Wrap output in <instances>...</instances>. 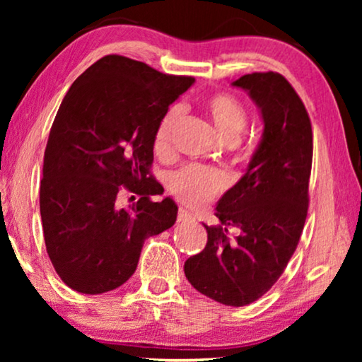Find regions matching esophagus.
I'll list each match as a JSON object with an SVG mask.
<instances>
[{"mask_svg":"<svg viewBox=\"0 0 362 362\" xmlns=\"http://www.w3.org/2000/svg\"><path fill=\"white\" fill-rule=\"evenodd\" d=\"M192 219H194V216H192L191 212H187L186 209L177 211V222H187V221H192Z\"/></svg>","mask_w":362,"mask_h":362,"instance_id":"34e87169","label":"esophagus"}]
</instances>
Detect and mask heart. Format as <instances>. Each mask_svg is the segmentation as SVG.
Returning <instances> with one entry per match:
<instances>
[{
    "label": "heart",
    "instance_id": "heart-1",
    "mask_svg": "<svg viewBox=\"0 0 362 362\" xmlns=\"http://www.w3.org/2000/svg\"><path fill=\"white\" fill-rule=\"evenodd\" d=\"M204 110L214 123L216 130L226 140H234L247 125V110L240 100L224 92L212 93L204 98ZM180 120V108L173 107L161 118L156 128L153 148L158 155L170 150L171 132ZM227 177L221 170L202 165H185L171 173L168 187L181 202L187 206H201L209 202L224 189Z\"/></svg>",
    "mask_w": 362,
    "mask_h": 362
}]
</instances>
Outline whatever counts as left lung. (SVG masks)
I'll use <instances>...</instances> for the list:
<instances>
[{
	"label": "left lung",
	"mask_w": 362,
	"mask_h": 362,
	"mask_svg": "<svg viewBox=\"0 0 362 362\" xmlns=\"http://www.w3.org/2000/svg\"><path fill=\"white\" fill-rule=\"evenodd\" d=\"M249 92L264 118V136L249 170L216 207L217 226H204V250L185 274L202 295L227 306L254 303L284 274L306 214L313 160L308 112L279 72H254L234 82ZM240 234L230 235V229Z\"/></svg>",
	"instance_id": "left-lung-1"
}]
</instances>
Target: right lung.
Segmentation results:
<instances>
[{
    "mask_svg": "<svg viewBox=\"0 0 362 362\" xmlns=\"http://www.w3.org/2000/svg\"><path fill=\"white\" fill-rule=\"evenodd\" d=\"M192 82L110 54L69 88L49 133L39 189L47 255L69 288H118L135 274L145 239L176 222L175 201L151 199L163 194L151 173L153 140ZM123 190L139 199L122 208Z\"/></svg>",
    "mask_w": 362,
    "mask_h": 362,
    "instance_id": "obj_1",
    "label": "right lung"
}]
</instances>
